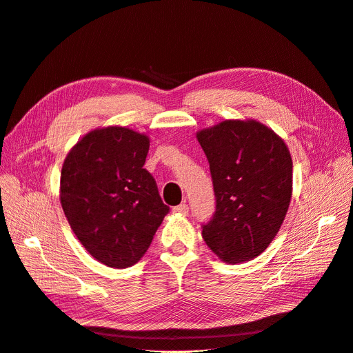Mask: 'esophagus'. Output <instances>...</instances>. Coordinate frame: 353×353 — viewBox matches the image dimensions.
Wrapping results in <instances>:
<instances>
[{
  "instance_id": "34e87169",
  "label": "esophagus",
  "mask_w": 353,
  "mask_h": 353,
  "mask_svg": "<svg viewBox=\"0 0 353 353\" xmlns=\"http://www.w3.org/2000/svg\"><path fill=\"white\" fill-rule=\"evenodd\" d=\"M173 212L180 214V215H188L189 214V206H188V203H180V205L173 208Z\"/></svg>"
}]
</instances>
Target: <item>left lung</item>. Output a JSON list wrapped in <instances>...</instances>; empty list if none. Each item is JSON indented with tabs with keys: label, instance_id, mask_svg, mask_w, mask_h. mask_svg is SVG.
<instances>
[{
	"label": "left lung",
	"instance_id": "1",
	"mask_svg": "<svg viewBox=\"0 0 353 353\" xmlns=\"http://www.w3.org/2000/svg\"><path fill=\"white\" fill-rule=\"evenodd\" d=\"M196 137L215 194V212L202 224V237L224 262H247L268 249L288 211L291 154L272 129L256 121H225Z\"/></svg>",
	"mask_w": 353,
	"mask_h": 353
}]
</instances>
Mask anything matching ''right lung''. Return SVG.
<instances>
[{"mask_svg":"<svg viewBox=\"0 0 353 353\" xmlns=\"http://www.w3.org/2000/svg\"><path fill=\"white\" fill-rule=\"evenodd\" d=\"M147 135L109 126L75 143L61 172V205L85 250L125 269L145 254L170 208L143 168Z\"/></svg>","mask_w":353,"mask_h":353,"instance_id":"1","label":"right lung"}]
</instances>
